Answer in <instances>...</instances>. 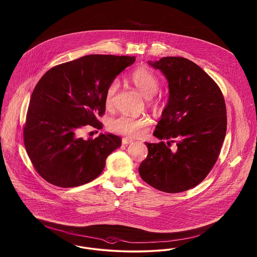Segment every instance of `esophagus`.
Wrapping results in <instances>:
<instances>
[{
    "label": "esophagus",
    "instance_id": "34e87169",
    "mask_svg": "<svg viewBox=\"0 0 257 257\" xmlns=\"http://www.w3.org/2000/svg\"><path fill=\"white\" fill-rule=\"evenodd\" d=\"M131 143H133V140L128 139V138H123L122 145H124V146H127V145H129V144H131Z\"/></svg>",
    "mask_w": 257,
    "mask_h": 257
}]
</instances>
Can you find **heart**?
<instances>
[{
  "instance_id": "b5f03b06",
  "label": "heart",
  "mask_w": 257,
  "mask_h": 257,
  "mask_svg": "<svg viewBox=\"0 0 257 257\" xmlns=\"http://www.w3.org/2000/svg\"><path fill=\"white\" fill-rule=\"evenodd\" d=\"M131 80L136 87L145 97H152L159 89L160 82L157 76L149 69L140 67L136 69L131 75ZM119 87V81L112 80L105 92V105L110 107L112 103L117 89ZM151 125V120L147 116H131L121 114L110 121V129L116 134L124 135L128 137H140L145 134Z\"/></svg>"
}]
</instances>
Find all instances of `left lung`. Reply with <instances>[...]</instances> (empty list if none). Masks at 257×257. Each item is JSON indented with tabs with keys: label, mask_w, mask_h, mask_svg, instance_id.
Returning <instances> with one entry per match:
<instances>
[{
	"label": "left lung",
	"mask_w": 257,
	"mask_h": 257,
	"mask_svg": "<svg viewBox=\"0 0 257 257\" xmlns=\"http://www.w3.org/2000/svg\"><path fill=\"white\" fill-rule=\"evenodd\" d=\"M164 74L170 95L139 172L153 188L169 194L202 182L220 155L226 133V108L220 87L202 68L181 57L148 61ZM164 140L167 141L165 144ZM171 143H175L170 149Z\"/></svg>",
	"instance_id": "8db88e82"
}]
</instances>
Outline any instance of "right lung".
I'll list each match as a JSON object with an SVG mask.
<instances>
[{"mask_svg": "<svg viewBox=\"0 0 257 257\" xmlns=\"http://www.w3.org/2000/svg\"><path fill=\"white\" fill-rule=\"evenodd\" d=\"M136 57L88 55L51 68L31 96L24 126L27 153L38 174L61 188L88 183L104 170L106 159L121 139L100 134L78 138L81 128L102 129L110 82L134 63Z\"/></svg>", "mask_w": 257, "mask_h": 257, "instance_id": "1", "label": "right lung"}]
</instances>
